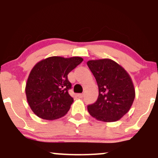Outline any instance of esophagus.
Wrapping results in <instances>:
<instances>
[{"instance_id":"obj_1","label":"esophagus","mask_w":158,"mask_h":158,"mask_svg":"<svg viewBox=\"0 0 158 158\" xmlns=\"http://www.w3.org/2000/svg\"><path fill=\"white\" fill-rule=\"evenodd\" d=\"M83 96H84V94H77V97L78 98H83Z\"/></svg>"}]
</instances>
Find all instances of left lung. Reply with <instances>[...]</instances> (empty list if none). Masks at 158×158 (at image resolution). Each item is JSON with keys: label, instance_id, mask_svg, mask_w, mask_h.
<instances>
[{"label": "left lung", "instance_id": "1", "mask_svg": "<svg viewBox=\"0 0 158 158\" xmlns=\"http://www.w3.org/2000/svg\"><path fill=\"white\" fill-rule=\"evenodd\" d=\"M87 65L98 86V98L88 105L92 117L104 122H115L129 110L135 93L128 73L110 59L89 60Z\"/></svg>", "mask_w": 158, "mask_h": 158}]
</instances>
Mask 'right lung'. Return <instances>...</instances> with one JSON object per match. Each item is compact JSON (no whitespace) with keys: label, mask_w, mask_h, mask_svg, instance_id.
Segmentation results:
<instances>
[{"label":"right lung","mask_w":158,"mask_h":158,"mask_svg":"<svg viewBox=\"0 0 158 158\" xmlns=\"http://www.w3.org/2000/svg\"><path fill=\"white\" fill-rule=\"evenodd\" d=\"M83 59L79 57H51L39 61L31 70L26 85L29 107L44 119H59L66 115L73 102L69 89L72 84L67 75Z\"/></svg>","instance_id":"add662e5"}]
</instances>
